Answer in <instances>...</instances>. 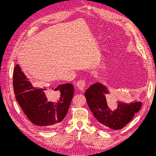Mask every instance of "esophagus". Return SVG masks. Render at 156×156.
Listing matches in <instances>:
<instances>
[{
	"mask_svg": "<svg viewBox=\"0 0 156 156\" xmlns=\"http://www.w3.org/2000/svg\"><path fill=\"white\" fill-rule=\"evenodd\" d=\"M76 86L80 90H84L85 88V86H86V83H85V80H83V79L79 80L76 83Z\"/></svg>",
	"mask_w": 156,
	"mask_h": 156,
	"instance_id": "obj_1",
	"label": "esophagus"
}]
</instances>
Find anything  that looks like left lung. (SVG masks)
Instances as JSON below:
<instances>
[{"mask_svg":"<svg viewBox=\"0 0 156 156\" xmlns=\"http://www.w3.org/2000/svg\"><path fill=\"white\" fill-rule=\"evenodd\" d=\"M105 86L95 83L85 92L88 107L99 124L105 128L120 129L132 120L142 107L141 102L125 104L118 102V108L111 111L108 106L105 95L109 94Z\"/></svg>","mask_w":156,"mask_h":156,"instance_id":"obj_1","label":"left lung"}]
</instances>
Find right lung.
Masks as SVG:
<instances>
[{
    "label": "right lung",
    "mask_w": 156,
    "mask_h": 156,
    "mask_svg": "<svg viewBox=\"0 0 156 156\" xmlns=\"http://www.w3.org/2000/svg\"><path fill=\"white\" fill-rule=\"evenodd\" d=\"M15 97L23 112L33 124L42 128H54L61 124L66 115L74 94L71 83L47 89L33 85L18 64L13 72Z\"/></svg>",
    "instance_id": "add662e5"
}]
</instances>
